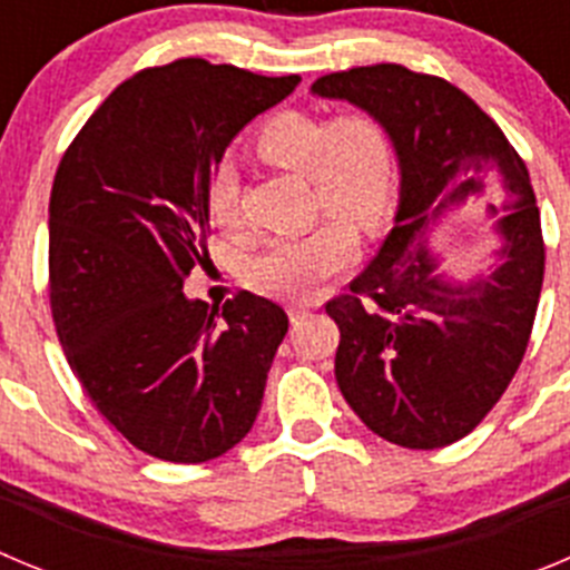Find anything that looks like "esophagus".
Instances as JSON below:
<instances>
[{"mask_svg": "<svg viewBox=\"0 0 570 570\" xmlns=\"http://www.w3.org/2000/svg\"><path fill=\"white\" fill-rule=\"evenodd\" d=\"M306 315H309V309H306V306H289V321H292V326H297V323L304 321Z\"/></svg>", "mask_w": 570, "mask_h": 570, "instance_id": "esophagus-1", "label": "esophagus"}]
</instances>
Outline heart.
Segmentation results:
<instances>
[{"label":"heart","mask_w":570,"mask_h":570,"mask_svg":"<svg viewBox=\"0 0 570 570\" xmlns=\"http://www.w3.org/2000/svg\"><path fill=\"white\" fill-rule=\"evenodd\" d=\"M255 153L264 161L304 173L312 184L315 213H330L306 233L273 240L249 261V284L269 297L309 301L321 286L355 258L361 233L386 227L397 189V158L389 130L372 112L341 116L284 110L255 132ZM209 209L218 227L238 222V193L227 173L209 189Z\"/></svg>","instance_id":"obj_1"}]
</instances>
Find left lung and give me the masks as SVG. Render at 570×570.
I'll use <instances>...</instances> for the list:
<instances>
[{"label": "left lung", "instance_id": "left-lung-1", "mask_svg": "<svg viewBox=\"0 0 570 570\" xmlns=\"http://www.w3.org/2000/svg\"><path fill=\"white\" fill-rule=\"evenodd\" d=\"M312 90L381 119L403 176L381 253L348 292L326 301L341 330L337 386L389 443H458L509 389L534 330L546 240L525 161L489 112L440 76L368 65L321 76ZM483 191L507 196L503 261L489 279L451 285L424 233L445 208Z\"/></svg>", "mask_w": 570, "mask_h": 570}]
</instances>
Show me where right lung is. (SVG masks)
Here are the masks:
<instances>
[{
  "instance_id": "1",
  "label": "right lung",
  "mask_w": 570,
  "mask_h": 570,
  "mask_svg": "<svg viewBox=\"0 0 570 570\" xmlns=\"http://www.w3.org/2000/svg\"><path fill=\"white\" fill-rule=\"evenodd\" d=\"M297 81L193 56L138 70L56 167V335L101 417L150 458L207 463L258 417L289 317L247 289L209 309L184 295V281L209 261V187L224 150Z\"/></svg>"
}]
</instances>
